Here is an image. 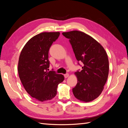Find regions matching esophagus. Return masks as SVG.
Listing matches in <instances>:
<instances>
[{"instance_id": "1", "label": "esophagus", "mask_w": 128, "mask_h": 128, "mask_svg": "<svg viewBox=\"0 0 128 128\" xmlns=\"http://www.w3.org/2000/svg\"><path fill=\"white\" fill-rule=\"evenodd\" d=\"M64 76L65 78H67V77L69 76V74L68 73L64 75Z\"/></svg>"}]
</instances>
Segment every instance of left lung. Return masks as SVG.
Here are the masks:
<instances>
[{
	"instance_id": "1",
	"label": "left lung",
	"mask_w": 128,
	"mask_h": 128,
	"mask_svg": "<svg viewBox=\"0 0 128 128\" xmlns=\"http://www.w3.org/2000/svg\"><path fill=\"white\" fill-rule=\"evenodd\" d=\"M69 40L78 64L82 69L75 72L77 83L72 88L75 98L80 101H92L101 94L109 72V61L105 50L92 37L79 31L63 32Z\"/></svg>"
}]
</instances>
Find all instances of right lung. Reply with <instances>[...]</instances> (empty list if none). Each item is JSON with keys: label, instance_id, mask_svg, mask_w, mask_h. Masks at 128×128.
<instances>
[{"label": "right lung", "instance_id": "add662e5", "mask_svg": "<svg viewBox=\"0 0 128 128\" xmlns=\"http://www.w3.org/2000/svg\"><path fill=\"white\" fill-rule=\"evenodd\" d=\"M59 32H42L28 40L19 57L18 72L21 83L28 94L40 102L51 100L56 94L58 84L64 76L50 67L48 51Z\"/></svg>", "mask_w": 128, "mask_h": 128}]
</instances>
